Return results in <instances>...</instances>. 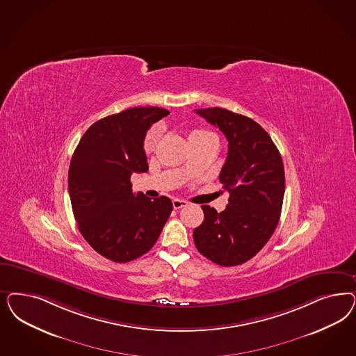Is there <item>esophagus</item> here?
<instances>
[{"mask_svg": "<svg viewBox=\"0 0 356 356\" xmlns=\"http://www.w3.org/2000/svg\"><path fill=\"white\" fill-rule=\"evenodd\" d=\"M187 203L184 202V200H181V199H174L172 200V207H174V209H181L182 207L186 206Z\"/></svg>", "mask_w": 356, "mask_h": 356, "instance_id": "obj_1", "label": "esophagus"}]
</instances>
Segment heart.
Segmentation results:
<instances>
[{"label":"heart","instance_id":"1","mask_svg":"<svg viewBox=\"0 0 356 356\" xmlns=\"http://www.w3.org/2000/svg\"><path fill=\"white\" fill-rule=\"evenodd\" d=\"M161 138V128L160 127H154L152 128L149 132L147 134V138L144 140V149L145 152H153L156 149L159 141ZM216 138V135L211 131H206V129H195L191 132L190 138Z\"/></svg>","mask_w":356,"mask_h":356}]
</instances>
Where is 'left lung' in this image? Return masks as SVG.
<instances>
[{
    "instance_id": "1",
    "label": "left lung",
    "mask_w": 356,
    "mask_h": 356,
    "mask_svg": "<svg viewBox=\"0 0 356 356\" xmlns=\"http://www.w3.org/2000/svg\"><path fill=\"white\" fill-rule=\"evenodd\" d=\"M195 113L228 140L218 178L229 193L222 212L202 206L204 220L194 230L196 249L220 266L245 264L271 238L279 222L286 188L283 160L270 135L250 118L220 107Z\"/></svg>"
}]
</instances>
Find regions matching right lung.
Masks as SVG:
<instances>
[{"mask_svg": "<svg viewBox=\"0 0 356 356\" xmlns=\"http://www.w3.org/2000/svg\"><path fill=\"white\" fill-rule=\"evenodd\" d=\"M170 114L132 107L95 122L81 138L69 166V196L82 237L104 258L126 264L149 252L172 211L168 196L134 194L131 175L148 172L144 138Z\"/></svg>", "mask_w": 356, "mask_h": 356, "instance_id": "obj_1", "label": "right lung"}]
</instances>
